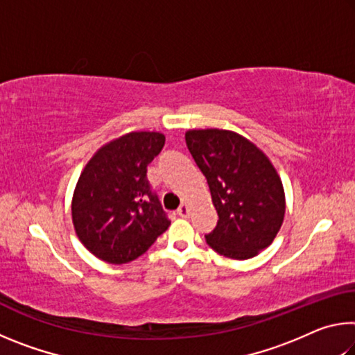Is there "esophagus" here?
I'll return each mask as SVG.
<instances>
[{"label":"esophagus","mask_w":355,"mask_h":355,"mask_svg":"<svg viewBox=\"0 0 355 355\" xmlns=\"http://www.w3.org/2000/svg\"><path fill=\"white\" fill-rule=\"evenodd\" d=\"M177 214L182 216V218H188V214H189L188 205H186V203H182V205H180V208L177 209Z\"/></svg>","instance_id":"obj_1"}]
</instances>
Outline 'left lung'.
<instances>
[{
    "instance_id": "left-lung-1",
    "label": "left lung",
    "mask_w": 355,
    "mask_h": 355,
    "mask_svg": "<svg viewBox=\"0 0 355 355\" xmlns=\"http://www.w3.org/2000/svg\"><path fill=\"white\" fill-rule=\"evenodd\" d=\"M186 146L211 192L219 220L205 235L209 248L248 260L274 241L285 218V191L271 161L230 130H189Z\"/></svg>"
}]
</instances>
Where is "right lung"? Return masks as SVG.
I'll use <instances>...</instances> for the list:
<instances>
[{
    "label": "right lung",
    "instance_id": "obj_1",
    "mask_svg": "<svg viewBox=\"0 0 355 355\" xmlns=\"http://www.w3.org/2000/svg\"><path fill=\"white\" fill-rule=\"evenodd\" d=\"M164 142L158 131H131L100 147L83 169L71 220L84 248L100 260L133 261L171 225L147 180V166Z\"/></svg>",
    "mask_w": 355,
    "mask_h": 355
}]
</instances>
